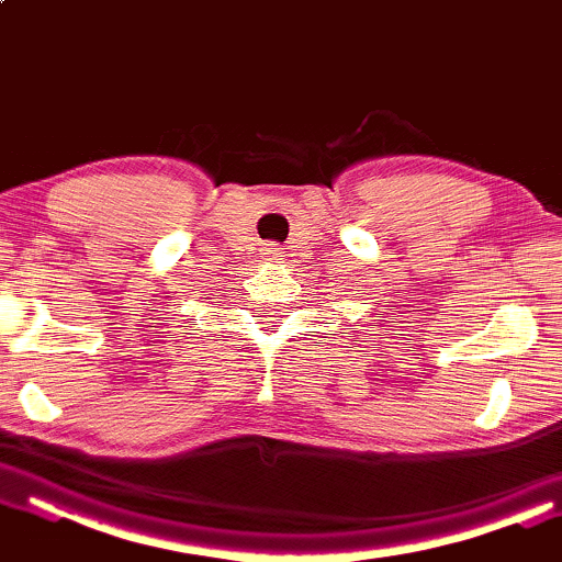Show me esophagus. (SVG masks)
<instances>
[{
    "mask_svg": "<svg viewBox=\"0 0 562 562\" xmlns=\"http://www.w3.org/2000/svg\"><path fill=\"white\" fill-rule=\"evenodd\" d=\"M265 257L267 259H278L280 257V249L278 247H265Z\"/></svg>",
    "mask_w": 562,
    "mask_h": 562,
    "instance_id": "34e87169",
    "label": "esophagus"
}]
</instances>
